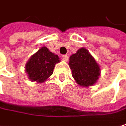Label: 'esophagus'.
<instances>
[{
    "label": "esophagus",
    "mask_w": 126,
    "mask_h": 126,
    "mask_svg": "<svg viewBox=\"0 0 126 126\" xmlns=\"http://www.w3.org/2000/svg\"><path fill=\"white\" fill-rule=\"evenodd\" d=\"M62 59L63 60H65V61H67V60H68V59H69V57H68V55H66V54H63V55H62Z\"/></svg>",
    "instance_id": "1"
}]
</instances>
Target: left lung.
Instances as JSON below:
<instances>
[{"mask_svg":"<svg viewBox=\"0 0 126 126\" xmlns=\"http://www.w3.org/2000/svg\"><path fill=\"white\" fill-rule=\"evenodd\" d=\"M69 67L76 82L81 86L94 85L99 78L100 69L94 58L84 48L69 57Z\"/></svg>","mask_w":126,"mask_h":126,"instance_id":"left-lung-1","label":"left lung"}]
</instances>
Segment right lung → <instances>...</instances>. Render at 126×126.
Listing matches in <instances>:
<instances>
[{
	"mask_svg": "<svg viewBox=\"0 0 126 126\" xmlns=\"http://www.w3.org/2000/svg\"><path fill=\"white\" fill-rule=\"evenodd\" d=\"M60 62L57 55L42 47L33 54L26 65V72L32 81L44 82L53 73L54 66Z\"/></svg>",
	"mask_w": 126,
	"mask_h": 126,
	"instance_id": "add662e5",
	"label": "right lung"
}]
</instances>
